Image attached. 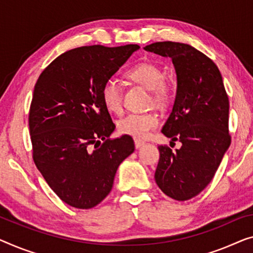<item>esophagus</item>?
<instances>
[{"label": "esophagus", "mask_w": 253, "mask_h": 253, "mask_svg": "<svg viewBox=\"0 0 253 253\" xmlns=\"http://www.w3.org/2000/svg\"><path fill=\"white\" fill-rule=\"evenodd\" d=\"M134 143H135V148H136V149L142 148V146L145 144V143L143 142V141H141V139H135Z\"/></svg>", "instance_id": "34e87169"}]
</instances>
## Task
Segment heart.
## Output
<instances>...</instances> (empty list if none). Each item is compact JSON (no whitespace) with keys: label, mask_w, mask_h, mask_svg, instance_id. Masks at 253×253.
<instances>
[{"label":"heart","mask_w":253,"mask_h":253,"mask_svg":"<svg viewBox=\"0 0 253 253\" xmlns=\"http://www.w3.org/2000/svg\"><path fill=\"white\" fill-rule=\"evenodd\" d=\"M130 81L136 82L145 88L152 90L153 102L163 104L169 97V86L164 81L165 75L156 65L151 62H139L131 67L126 73ZM101 97L108 111L120 114L123 110V93L119 85L114 81H107L101 89ZM159 125V118L157 115L151 114H129L118 123L120 134L128 135L134 138H146L151 131Z\"/></svg>","instance_id":"1"}]
</instances>
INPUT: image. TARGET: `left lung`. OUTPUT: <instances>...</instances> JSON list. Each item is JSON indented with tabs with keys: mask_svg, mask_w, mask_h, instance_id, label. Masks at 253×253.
I'll use <instances>...</instances> for the list:
<instances>
[{
	"mask_svg": "<svg viewBox=\"0 0 253 253\" xmlns=\"http://www.w3.org/2000/svg\"><path fill=\"white\" fill-rule=\"evenodd\" d=\"M144 50L169 56L176 70L175 103L161 131L182 146L175 152L167 145L158 146L154 178L169 198L186 201L211 182L231 145L228 96L218 67L191 45L157 42Z\"/></svg>",
	"mask_w": 253,
	"mask_h": 253,
	"instance_id": "left-lung-1",
	"label": "left lung"
}]
</instances>
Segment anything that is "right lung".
I'll list each match as a JSON object with an SVG mask.
<instances>
[{
	"instance_id": "1",
	"label": "right lung",
	"mask_w": 253,
	"mask_h": 253,
	"mask_svg": "<svg viewBox=\"0 0 253 253\" xmlns=\"http://www.w3.org/2000/svg\"><path fill=\"white\" fill-rule=\"evenodd\" d=\"M136 44L90 45L67 51L37 79L29 109L33 159L54 193L74 208L90 209L110 193L119 165L134 152L116 125L101 89Z\"/></svg>"
}]
</instances>
